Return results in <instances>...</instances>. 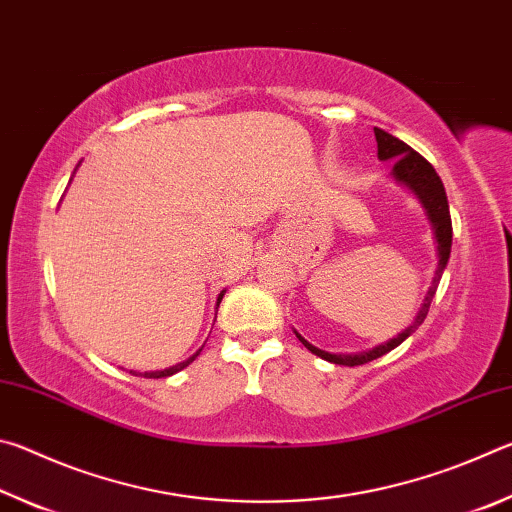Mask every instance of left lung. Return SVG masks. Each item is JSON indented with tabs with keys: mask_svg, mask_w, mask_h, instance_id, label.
<instances>
[{
	"mask_svg": "<svg viewBox=\"0 0 512 512\" xmlns=\"http://www.w3.org/2000/svg\"><path fill=\"white\" fill-rule=\"evenodd\" d=\"M375 140H377V158L381 162H393L391 176L395 183L409 189V192L418 198L420 205L424 207V214H427L431 230H433V239H436L438 266H436V273H433L431 287L427 291V296H424L418 314H415V318H413V323L406 329H402L397 336H393V339H388L381 345H375V348L363 350V352H352V354H334V352L320 350V348H316V345H311L309 341L302 339L296 329H293L300 339V343L305 345L311 354H316V357L325 359L329 363H339V366H350V368L363 366V363L384 357L386 352L395 350L397 345L409 339L415 329L424 323V318H427V314H429L431 300H433V296H436L440 277H443L445 268H447L449 253H452V216H449V203H447L443 180H440L436 169H433L418 151H413L409 144L397 140V137H393L391 133L381 131V128H375Z\"/></svg>",
	"mask_w": 512,
	"mask_h": 512,
	"instance_id": "obj_1",
	"label": "left lung"
}]
</instances>
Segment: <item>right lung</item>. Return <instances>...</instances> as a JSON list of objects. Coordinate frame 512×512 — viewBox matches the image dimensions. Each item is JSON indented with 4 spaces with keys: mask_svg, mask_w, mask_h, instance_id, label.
<instances>
[{
    "mask_svg": "<svg viewBox=\"0 0 512 512\" xmlns=\"http://www.w3.org/2000/svg\"><path fill=\"white\" fill-rule=\"evenodd\" d=\"M223 296H225V291H221V293H219V298H216V307L221 305ZM201 350H203V348H201ZM201 350H198L196 354H192V357H189V359L176 363V366H171V368H164V370H149V372H135V370H131V375H142V377H146V379H162V377H171V375H176V372H180L183 368H187L189 363H192V361L198 357V354H201Z\"/></svg>",
    "mask_w": 512,
    "mask_h": 512,
    "instance_id": "obj_1",
    "label": "right lung"
}]
</instances>
